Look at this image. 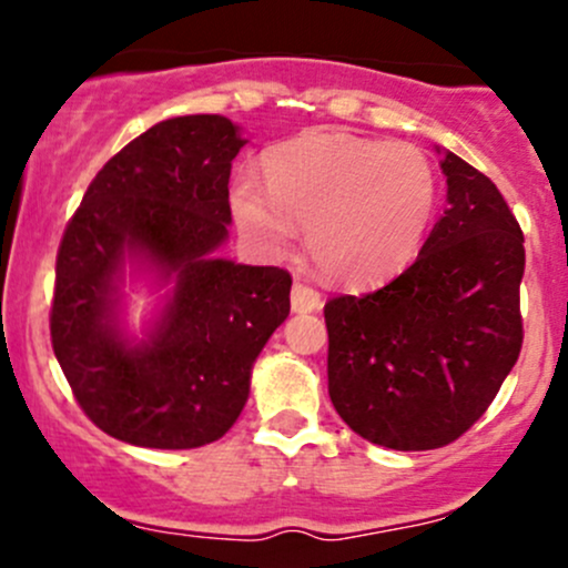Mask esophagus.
I'll return each instance as SVG.
<instances>
[{
	"label": "esophagus",
	"instance_id": "obj_1",
	"mask_svg": "<svg viewBox=\"0 0 568 568\" xmlns=\"http://www.w3.org/2000/svg\"><path fill=\"white\" fill-rule=\"evenodd\" d=\"M291 306L293 312H317L323 306L321 291L312 288V285L304 283V280H298V283H293Z\"/></svg>",
	"mask_w": 568,
	"mask_h": 568
}]
</instances>
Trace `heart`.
I'll use <instances>...</instances> for the list:
<instances>
[{"mask_svg":"<svg viewBox=\"0 0 568 568\" xmlns=\"http://www.w3.org/2000/svg\"><path fill=\"white\" fill-rule=\"evenodd\" d=\"M264 193L232 189V213L251 243L285 253L306 226L312 258L328 277L371 285L397 275L419 251L438 200L433 165L410 143L315 133L275 149Z\"/></svg>","mask_w":568,"mask_h":568,"instance_id":"heart-1","label":"heart"}]
</instances>
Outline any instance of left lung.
<instances>
[{"instance_id":"obj_1","label":"left lung","mask_w":568,"mask_h":568,"mask_svg":"<svg viewBox=\"0 0 568 568\" xmlns=\"http://www.w3.org/2000/svg\"><path fill=\"white\" fill-rule=\"evenodd\" d=\"M440 168L448 207L416 262L323 310L331 403L361 438L395 452L465 435L524 344V232L488 175L452 152Z\"/></svg>"}]
</instances>
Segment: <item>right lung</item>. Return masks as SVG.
I'll return each mask as SVG.
<instances>
[{
	"label": "right lung",
	"mask_w": 568,
	"mask_h": 568,
	"mask_svg": "<svg viewBox=\"0 0 568 568\" xmlns=\"http://www.w3.org/2000/svg\"><path fill=\"white\" fill-rule=\"evenodd\" d=\"M243 143L219 114L158 122L98 171L63 230L50 342L84 416L116 440H219L245 406L253 361L288 317V272L213 256L232 221L230 173ZM125 252L174 277L172 302L139 348L113 325Z\"/></svg>",
	"instance_id": "add662e5"
}]
</instances>
